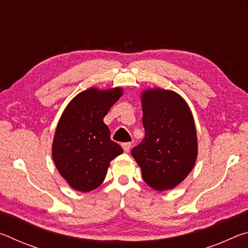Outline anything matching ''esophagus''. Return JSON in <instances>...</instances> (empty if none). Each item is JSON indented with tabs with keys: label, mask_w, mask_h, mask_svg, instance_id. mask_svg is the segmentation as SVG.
Here are the masks:
<instances>
[{
	"label": "esophagus",
	"mask_w": 248,
	"mask_h": 248,
	"mask_svg": "<svg viewBox=\"0 0 248 248\" xmlns=\"http://www.w3.org/2000/svg\"><path fill=\"white\" fill-rule=\"evenodd\" d=\"M121 146H123V149H124V152H129L130 148H131V143H130V142H125V143L121 144Z\"/></svg>",
	"instance_id": "esophagus-1"
}]
</instances>
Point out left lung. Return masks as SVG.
<instances>
[{
  "label": "left lung",
  "mask_w": 248,
  "mask_h": 248,
  "mask_svg": "<svg viewBox=\"0 0 248 248\" xmlns=\"http://www.w3.org/2000/svg\"><path fill=\"white\" fill-rule=\"evenodd\" d=\"M144 139L131 151L142 177L153 189H171L186 178L197 158L192 114L178 94L149 90L142 95Z\"/></svg>",
  "instance_id": "obj_1"
}]
</instances>
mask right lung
I'll return each instance as SVG.
<instances>
[{"mask_svg": "<svg viewBox=\"0 0 248 248\" xmlns=\"http://www.w3.org/2000/svg\"><path fill=\"white\" fill-rule=\"evenodd\" d=\"M123 94L117 87L108 91L90 89L71 100L54 134L52 157L59 173L75 190H94L104 182L109 163L124 152L111 141L104 124Z\"/></svg>", "mask_w": 248, "mask_h": 248, "instance_id": "add662e5", "label": "right lung"}]
</instances>
